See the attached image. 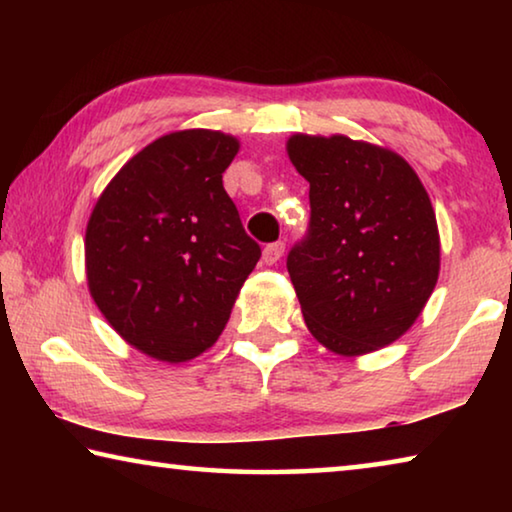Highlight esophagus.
I'll use <instances>...</instances> for the list:
<instances>
[{
    "label": "esophagus",
    "instance_id": "1",
    "mask_svg": "<svg viewBox=\"0 0 512 512\" xmlns=\"http://www.w3.org/2000/svg\"><path fill=\"white\" fill-rule=\"evenodd\" d=\"M284 255V241H275V244H268L266 248H264V264H277L280 262V257Z\"/></svg>",
    "mask_w": 512,
    "mask_h": 512
}]
</instances>
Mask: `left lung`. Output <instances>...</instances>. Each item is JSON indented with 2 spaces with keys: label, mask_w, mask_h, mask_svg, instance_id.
Listing matches in <instances>:
<instances>
[{
  "label": "left lung",
  "mask_w": 512,
  "mask_h": 512,
  "mask_svg": "<svg viewBox=\"0 0 512 512\" xmlns=\"http://www.w3.org/2000/svg\"><path fill=\"white\" fill-rule=\"evenodd\" d=\"M287 153L309 183V232L287 257L309 332L343 357L391 345L438 282L427 189L402 155L345 135H291Z\"/></svg>",
  "instance_id": "left-lung-1"
}]
</instances>
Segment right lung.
Returning <instances> with one entry per match:
<instances>
[{
  "label": "right lung",
  "instance_id": "add662e5",
  "mask_svg": "<svg viewBox=\"0 0 512 512\" xmlns=\"http://www.w3.org/2000/svg\"><path fill=\"white\" fill-rule=\"evenodd\" d=\"M237 137L162 135L103 189L85 230L90 296L149 357L183 363L212 348L262 248L223 189Z\"/></svg>",
  "mask_w": 512,
  "mask_h": 512
}]
</instances>
